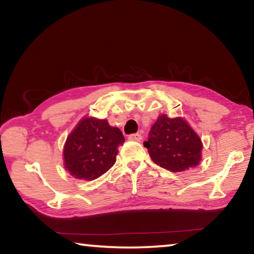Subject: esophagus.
Segmentation results:
<instances>
[{
  "label": "esophagus",
  "instance_id": "1",
  "mask_svg": "<svg viewBox=\"0 0 254 254\" xmlns=\"http://www.w3.org/2000/svg\"><path fill=\"white\" fill-rule=\"evenodd\" d=\"M128 140H132V141H140V140L142 139V136L140 133H133V134H130L127 136Z\"/></svg>",
  "mask_w": 254,
  "mask_h": 254
}]
</instances>
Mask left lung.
Masks as SVG:
<instances>
[{"label":"left lung","instance_id":"obj_1","mask_svg":"<svg viewBox=\"0 0 254 254\" xmlns=\"http://www.w3.org/2000/svg\"><path fill=\"white\" fill-rule=\"evenodd\" d=\"M143 146L152 162L171 172H184L198 166L201 160L200 136L182 118L160 114Z\"/></svg>","mask_w":254,"mask_h":254}]
</instances>
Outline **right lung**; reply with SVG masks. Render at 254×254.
I'll return each mask as SVG.
<instances>
[{"label":"right lung","instance_id":"add662e5","mask_svg":"<svg viewBox=\"0 0 254 254\" xmlns=\"http://www.w3.org/2000/svg\"><path fill=\"white\" fill-rule=\"evenodd\" d=\"M124 141L120 128L111 127L107 120L84 116L66 138L64 167L75 179H98L115 164Z\"/></svg>","mask_w":254,"mask_h":254}]
</instances>
